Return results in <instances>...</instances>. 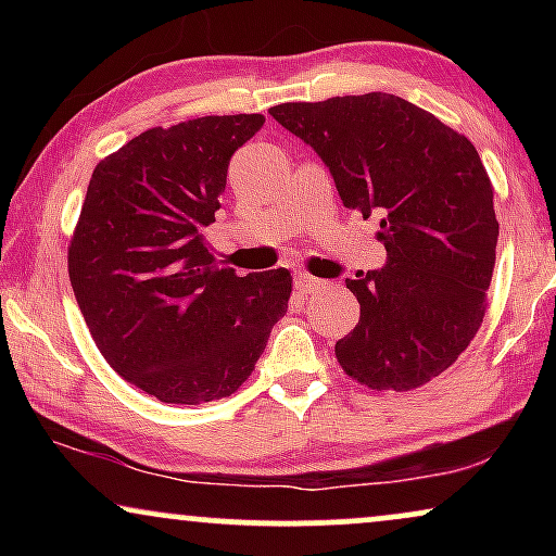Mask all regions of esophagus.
<instances>
[{
    "label": "esophagus",
    "instance_id": "34e87169",
    "mask_svg": "<svg viewBox=\"0 0 556 556\" xmlns=\"http://www.w3.org/2000/svg\"><path fill=\"white\" fill-rule=\"evenodd\" d=\"M293 286H295V291H299V293H314V291H321V288H326L321 278L308 276V273H303V270H299L293 276Z\"/></svg>",
    "mask_w": 556,
    "mask_h": 556
}]
</instances>
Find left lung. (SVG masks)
<instances>
[{"instance_id": "left-lung-1", "label": "left lung", "mask_w": 556, "mask_h": 556, "mask_svg": "<svg viewBox=\"0 0 556 556\" xmlns=\"http://www.w3.org/2000/svg\"><path fill=\"white\" fill-rule=\"evenodd\" d=\"M270 116L321 156L344 207L379 219L387 263L346 280L362 314L337 341L339 364L371 390L430 382L481 329L496 263L493 187L476 147L390 93L280 103Z\"/></svg>"}]
</instances>
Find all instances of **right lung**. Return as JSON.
I'll use <instances>...</instances> for the list:
<instances>
[{
	"label": "right lung",
	"instance_id": "obj_1",
	"mask_svg": "<svg viewBox=\"0 0 556 556\" xmlns=\"http://www.w3.org/2000/svg\"><path fill=\"white\" fill-rule=\"evenodd\" d=\"M261 113L149 128L90 177L67 273L90 337L126 382L172 405L223 400L286 316L291 273L238 276L210 253L235 151Z\"/></svg>",
	"mask_w": 556,
	"mask_h": 556
}]
</instances>
